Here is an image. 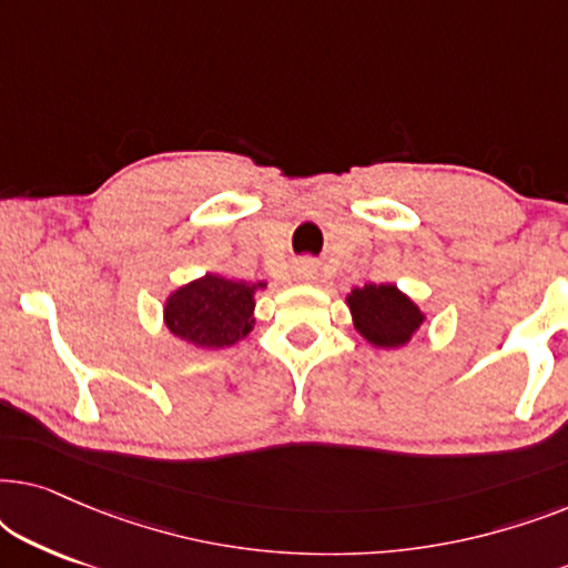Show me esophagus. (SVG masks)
<instances>
[{
    "instance_id": "obj_1",
    "label": "esophagus",
    "mask_w": 568,
    "mask_h": 568,
    "mask_svg": "<svg viewBox=\"0 0 568 568\" xmlns=\"http://www.w3.org/2000/svg\"><path fill=\"white\" fill-rule=\"evenodd\" d=\"M297 278H300V282H313V278H317V263L310 261V258L300 261Z\"/></svg>"
}]
</instances>
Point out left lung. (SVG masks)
<instances>
[{
  "instance_id": "left-lung-1",
  "label": "left lung",
  "mask_w": 568,
  "mask_h": 568,
  "mask_svg": "<svg viewBox=\"0 0 568 568\" xmlns=\"http://www.w3.org/2000/svg\"><path fill=\"white\" fill-rule=\"evenodd\" d=\"M359 336L375 348H400L422 331L426 313L395 284H364L346 294Z\"/></svg>"
}]
</instances>
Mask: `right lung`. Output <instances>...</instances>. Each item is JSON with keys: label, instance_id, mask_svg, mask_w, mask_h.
Instances as JSON below:
<instances>
[{"label": "right lung", "instance_id": "add662e5", "mask_svg": "<svg viewBox=\"0 0 568 568\" xmlns=\"http://www.w3.org/2000/svg\"><path fill=\"white\" fill-rule=\"evenodd\" d=\"M266 282L251 284L222 274H204L168 294L162 323L189 346L227 348L243 341L255 325V294Z\"/></svg>", "mask_w": 568, "mask_h": 568}]
</instances>
